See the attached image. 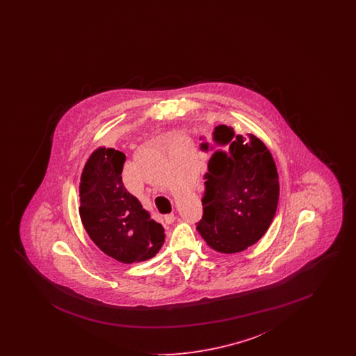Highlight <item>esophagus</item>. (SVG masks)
Segmentation results:
<instances>
[{
  "mask_svg": "<svg viewBox=\"0 0 356 356\" xmlns=\"http://www.w3.org/2000/svg\"><path fill=\"white\" fill-rule=\"evenodd\" d=\"M175 219H176V216H175L173 213H170V215H165V216H164V222H165V224H172V222L175 221Z\"/></svg>",
  "mask_w": 356,
  "mask_h": 356,
  "instance_id": "34e87169",
  "label": "esophagus"
}]
</instances>
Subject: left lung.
<instances>
[{
    "mask_svg": "<svg viewBox=\"0 0 356 356\" xmlns=\"http://www.w3.org/2000/svg\"><path fill=\"white\" fill-rule=\"evenodd\" d=\"M200 148L213 153L204 175L203 218L196 228L215 251L241 252L273 220L279 202L276 164L260 138L236 135L227 125L216 127Z\"/></svg>",
    "mask_w": 356,
    "mask_h": 356,
    "instance_id": "8db88e82",
    "label": "left lung"
}]
</instances>
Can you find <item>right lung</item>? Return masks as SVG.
Instances as JSON below:
<instances>
[{
	"label": "right lung",
	"instance_id": "add662e5",
	"mask_svg": "<svg viewBox=\"0 0 356 356\" xmlns=\"http://www.w3.org/2000/svg\"><path fill=\"white\" fill-rule=\"evenodd\" d=\"M125 154L100 147L85 164L80 183V216L85 231L104 254L131 264L159 252L164 228L122 184Z\"/></svg>",
	"mask_w": 356,
	"mask_h": 356
}]
</instances>
